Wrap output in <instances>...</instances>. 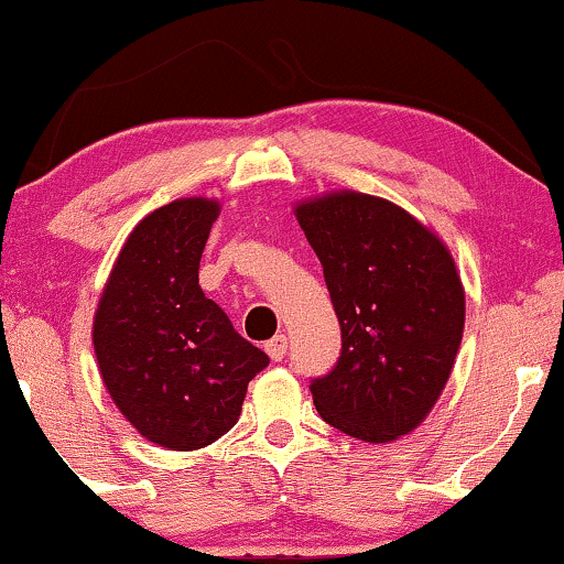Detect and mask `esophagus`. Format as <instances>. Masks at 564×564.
<instances>
[{
	"mask_svg": "<svg viewBox=\"0 0 564 564\" xmlns=\"http://www.w3.org/2000/svg\"><path fill=\"white\" fill-rule=\"evenodd\" d=\"M264 349H267V354H269V357H272L274 361H282L284 354H288V336H284V334L274 336L272 341H267Z\"/></svg>",
	"mask_w": 564,
	"mask_h": 564,
	"instance_id": "34e87169",
	"label": "esophagus"
}]
</instances>
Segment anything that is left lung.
Listing matches in <instances>:
<instances>
[{
    "instance_id": "8db88e82",
    "label": "left lung",
    "mask_w": 564,
    "mask_h": 564,
    "mask_svg": "<svg viewBox=\"0 0 564 564\" xmlns=\"http://www.w3.org/2000/svg\"><path fill=\"white\" fill-rule=\"evenodd\" d=\"M323 264L341 357L311 382L321 419L388 444L426 419L465 330V290L442 238L403 207L330 192L295 207Z\"/></svg>"
}]
</instances>
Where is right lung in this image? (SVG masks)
Here are the masks:
<instances>
[{"mask_svg": "<svg viewBox=\"0 0 564 564\" xmlns=\"http://www.w3.org/2000/svg\"><path fill=\"white\" fill-rule=\"evenodd\" d=\"M220 205L174 199L128 236L95 313L91 341L112 403L138 434L203 449L236 426L246 388L269 365L199 288Z\"/></svg>", "mask_w": 564, "mask_h": 564, "instance_id": "obj_1", "label": "right lung"}]
</instances>
